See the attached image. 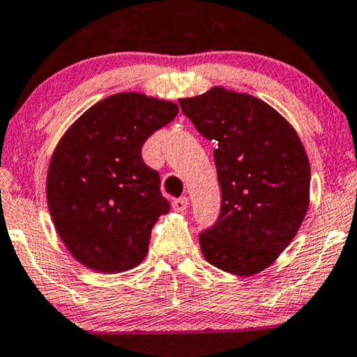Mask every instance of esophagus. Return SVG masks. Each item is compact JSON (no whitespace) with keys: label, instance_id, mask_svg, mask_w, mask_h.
Masks as SVG:
<instances>
[{"label":"esophagus","instance_id":"esophagus-1","mask_svg":"<svg viewBox=\"0 0 357 357\" xmlns=\"http://www.w3.org/2000/svg\"><path fill=\"white\" fill-rule=\"evenodd\" d=\"M188 206H189L188 197H178V199L173 201L174 211H178V212H184L188 209Z\"/></svg>","mask_w":357,"mask_h":357}]
</instances>
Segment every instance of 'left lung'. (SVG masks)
Masks as SVG:
<instances>
[{"label":"left lung","instance_id":"obj_1","mask_svg":"<svg viewBox=\"0 0 357 357\" xmlns=\"http://www.w3.org/2000/svg\"><path fill=\"white\" fill-rule=\"evenodd\" d=\"M183 114L214 139L222 192L201 252L222 272L250 277L272 265L298 232L310 204V161L298 133L260 98L224 87L179 98Z\"/></svg>","mask_w":357,"mask_h":357}]
</instances>
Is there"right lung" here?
I'll list each match as a JSON object with an SVG mask.
<instances>
[{"instance_id": "add662e5", "label": "right lung", "mask_w": 357, "mask_h": 357, "mask_svg": "<svg viewBox=\"0 0 357 357\" xmlns=\"http://www.w3.org/2000/svg\"><path fill=\"white\" fill-rule=\"evenodd\" d=\"M178 103L121 92L85 110L59 139L47 169L54 227L79 264L100 273L137 267L153 225L169 211L142 146L178 115Z\"/></svg>"}]
</instances>
